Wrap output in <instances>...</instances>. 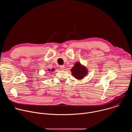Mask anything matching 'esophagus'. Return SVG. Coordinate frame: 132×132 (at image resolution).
Returning <instances> with one entry per match:
<instances>
[{
  "instance_id": "esophagus-1",
  "label": "esophagus",
  "mask_w": 132,
  "mask_h": 132,
  "mask_svg": "<svg viewBox=\"0 0 132 132\" xmlns=\"http://www.w3.org/2000/svg\"><path fill=\"white\" fill-rule=\"evenodd\" d=\"M60 67V69H61L62 70H63V69H64V68H65V66H64V65H61Z\"/></svg>"
}]
</instances>
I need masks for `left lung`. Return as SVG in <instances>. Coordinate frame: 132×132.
<instances>
[{
    "label": "left lung",
    "mask_w": 132,
    "mask_h": 132,
    "mask_svg": "<svg viewBox=\"0 0 132 132\" xmlns=\"http://www.w3.org/2000/svg\"><path fill=\"white\" fill-rule=\"evenodd\" d=\"M72 73L74 77L78 79H82L87 74V70L85 67H83L78 62L75 65L74 67L71 69Z\"/></svg>",
    "instance_id": "obj_1"
}]
</instances>
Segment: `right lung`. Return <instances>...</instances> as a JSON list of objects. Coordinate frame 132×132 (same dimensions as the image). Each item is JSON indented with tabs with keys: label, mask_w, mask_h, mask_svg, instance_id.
Returning <instances> with one entry per match:
<instances>
[{
	"label": "right lung",
	"mask_w": 132,
	"mask_h": 132,
	"mask_svg": "<svg viewBox=\"0 0 132 132\" xmlns=\"http://www.w3.org/2000/svg\"><path fill=\"white\" fill-rule=\"evenodd\" d=\"M54 70V69H52V70Z\"/></svg>",
	"instance_id": "right-lung-1"
}]
</instances>
